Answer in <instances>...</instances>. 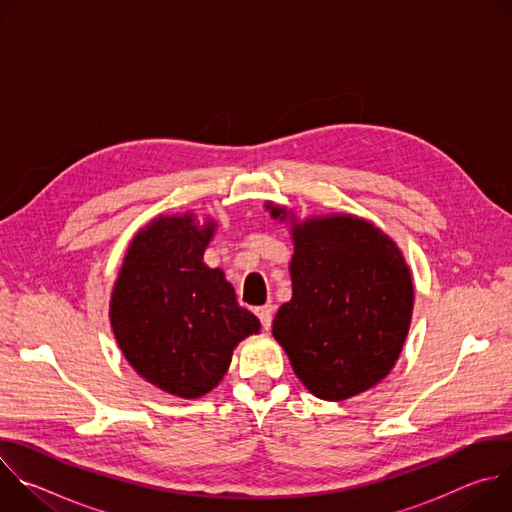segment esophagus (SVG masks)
<instances>
[{"label": "esophagus", "instance_id": "esophagus-1", "mask_svg": "<svg viewBox=\"0 0 512 512\" xmlns=\"http://www.w3.org/2000/svg\"><path fill=\"white\" fill-rule=\"evenodd\" d=\"M255 314H257V318H259V322H261L263 330H269V328H271V322H273V306L265 304V306L257 308V310H255Z\"/></svg>", "mask_w": 512, "mask_h": 512}]
</instances>
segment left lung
Returning <instances> with one entry per match:
<instances>
[{"mask_svg":"<svg viewBox=\"0 0 512 512\" xmlns=\"http://www.w3.org/2000/svg\"><path fill=\"white\" fill-rule=\"evenodd\" d=\"M269 208V206H267ZM285 221L287 210L271 206ZM291 300L273 320L304 387L344 401L381 383L401 354L413 312V279L399 247L352 214L291 227Z\"/></svg>","mask_w":512,"mask_h":512,"instance_id":"1","label":"left lung"}]
</instances>
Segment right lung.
Listing matches in <instances>:
<instances>
[{
	"mask_svg": "<svg viewBox=\"0 0 512 512\" xmlns=\"http://www.w3.org/2000/svg\"><path fill=\"white\" fill-rule=\"evenodd\" d=\"M214 227L194 214L154 218L133 237L111 296L113 334L131 367L182 399L221 383L235 346L261 328L225 273L202 261Z\"/></svg>",
	"mask_w": 512,
	"mask_h": 512,
	"instance_id": "right-lung-1",
	"label": "right lung"
}]
</instances>
